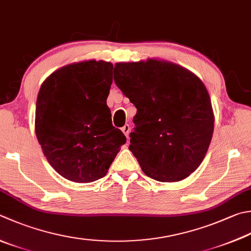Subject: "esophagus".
Returning a JSON list of instances; mask_svg holds the SVG:
<instances>
[{
	"label": "esophagus",
	"instance_id": "esophagus-1",
	"mask_svg": "<svg viewBox=\"0 0 251 251\" xmlns=\"http://www.w3.org/2000/svg\"><path fill=\"white\" fill-rule=\"evenodd\" d=\"M122 132H124V133H125V135L126 136V138H127V136H129V133H130V130H131V127H130V126L129 125H126V126H122Z\"/></svg>",
	"mask_w": 251,
	"mask_h": 251
}]
</instances>
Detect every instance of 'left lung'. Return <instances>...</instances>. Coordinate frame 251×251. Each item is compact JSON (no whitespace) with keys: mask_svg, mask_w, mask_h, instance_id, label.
<instances>
[{"mask_svg":"<svg viewBox=\"0 0 251 251\" xmlns=\"http://www.w3.org/2000/svg\"><path fill=\"white\" fill-rule=\"evenodd\" d=\"M113 79L136 109L130 146L146 176L179 181L200 166L214 130L201 79L168 61L116 63Z\"/></svg>","mask_w":251,"mask_h":251,"instance_id":"obj_1","label":"left lung"}]
</instances>
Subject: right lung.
<instances>
[{
  "label": "right lung",
  "instance_id": "1",
  "mask_svg": "<svg viewBox=\"0 0 251 251\" xmlns=\"http://www.w3.org/2000/svg\"><path fill=\"white\" fill-rule=\"evenodd\" d=\"M112 69V63L95 60L65 65L38 93V142L49 164L68 180L93 182L106 176L126 142L112 126L107 106Z\"/></svg>",
  "mask_w": 251,
  "mask_h": 251
}]
</instances>
